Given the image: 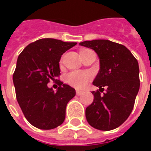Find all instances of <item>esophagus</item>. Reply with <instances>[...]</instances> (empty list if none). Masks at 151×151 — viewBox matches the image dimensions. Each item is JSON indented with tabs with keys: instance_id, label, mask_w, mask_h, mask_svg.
<instances>
[{
	"instance_id": "1",
	"label": "esophagus",
	"mask_w": 151,
	"mask_h": 151,
	"mask_svg": "<svg viewBox=\"0 0 151 151\" xmlns=\"http://www.w3.org/2000/svg\"><path fill=\"white\" fill-rule=\"evenodd\" d=\"M76 94H77V95H81L83 94V91H78V90H77V91H76Z\"/></svg>"
}]
</instances>
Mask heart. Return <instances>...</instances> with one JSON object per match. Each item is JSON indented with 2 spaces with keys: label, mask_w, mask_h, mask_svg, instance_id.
Masks as SVG:
<instances>
[{
  "label": "heart",
  "mask_w": 151,
  "mask_h": 151,
  "mask_svg": "<svg viewBox=\"0 0 151 151\" xmlns=\"http://www.w3.org/2000/svg\"><path fill=\"white\" fill-rule=\"evenodd\" d=\"M92 73L89 71H72L66 75V82L73 87L84 88L91 81Z\"/></svg>",
  "instance_id": "1"
}]
</instances>
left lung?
<instances>
[{
	"label": "left lung",
	"mask_w": 151,
	"mask_h": 151,
	"mask_svg": "<svg viewBox=\"0 0 151 151\" xmlns=\"http://www.w3.org/2000/svg\"><path fill=\"white\" fill-rule=\"evenodd\" d=\"M79 45L94 50L100 64L93 82L99 89L92 91L94 100L86 108V120L96 129H115L127 120L134 106L140 87L138 62L126 47L110 40L84 41Z\"/></svg>",
	"instance_id": "obj_1"
}]
</instances>
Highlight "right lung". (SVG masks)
Returning <instances> with one entry per match:
<instances>
[{"mask_svg": "<svg viewBox=\"0 0 151 151\" xmlns=\"http://www.w3.org/2000/svg\"><path fill=\"white\" fill-rule=\"evenodd\" d=\"M76 44L41 39L27 45L18 56L13 75L16 98L26 119L38 129H52L65 120L66 105L75 96V89L59 81L54 91L47 83L60 74V57Z\"/></svg>", "mask_w": 151, "mask_h": 151, "instance_id": "add662e5", "label": "right lung"}]
</instances>
